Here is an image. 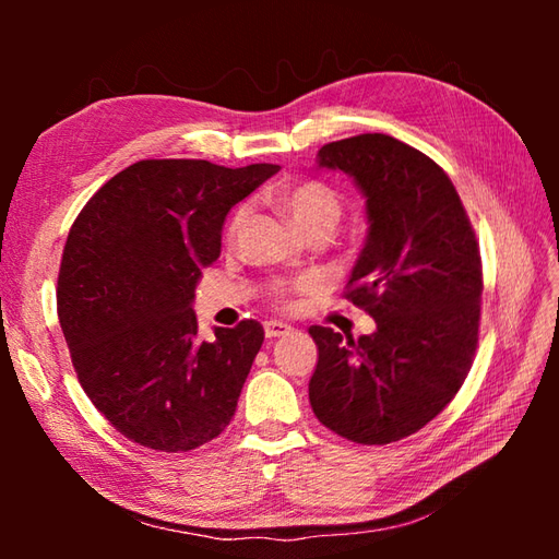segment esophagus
Returning a JSON list of instances; mask_svg holds the SVG:
<instances>
[{
    "label": "esophagus",
    "instance_id": "1",
    "mask_svg": "<svg viewBox=\"0 0 559 559\" xmlns=\"http://www.w3.org/2000/svg\"><path fill=\"white\" fill-rule=\"evenodd\" d=\"M264 334H266V338H278V336H286V334H290V326L288 324H283V322H264Z\"/></svg>",
    "mask_w": 559,
    "mask_h": 559
}]
</instances>
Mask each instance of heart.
<instances>
[{
    "label": "heart",
    "instance_id": "1",
    "mask_svg": "<svg viewBox=\"0 0 559 559\" xmlns=\"http://www.w3.org/2000/svg\"><path fill=\"white\" fill-rule=\"evenodd\" d=\"M273 201L288 213L290 221L298 225L302 233L307 230H334L336 223L341 218V197L334 187H329L326 182L319 180H298V182H283L276 189H273ZM242 221V209L235 213L230 230H235ZM310 283L302 281L298 286H293V290H307Z\"/></svg>",
    "mask_w": 559,
    "mask_h": 559
}]
</instances>
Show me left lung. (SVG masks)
<instances>
[{"label":"left lung","mask_w":559,"mask_h":559,"mask_svg":"<svg viewBox=\"0 0 559 559\" xmlns=\"http://www.w3.org/2000/svg\"><path fill=\"white\" fill-rule=\"evenodd\" d=\"M317 165L343 170L365 197L370 228L346 300L377 329L343 338L310 326L319 348L312 411L350 442H399L444 411L473 365L483 295L476 233L449 175L394 136L331 141Z\"/></svg>","instance_id":"obj_1"}]
</instances>
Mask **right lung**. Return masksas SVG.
<instances>
[{
	"label": "right lung",
	"instance_id": "obj_1",
	"mask_svg": "<svg viewBox=\"0 0 559 559\" xmlns=\"http://www.w3.org/2000/svg\"><path fill=\"white\" fill-rule=\"evenodd\" d=\"M278 170L139 160L71 225L57 278L59 326L86 396L132 442L189 451L233 420L264 329L245 319L201 341L194 288L221 254L228 211Z\"/></svg>",
	"mask_w": 559,
	"mask_h": 559
}]
</instances>
